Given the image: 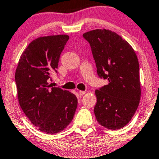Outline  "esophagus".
<instances>
[{
    "label": "esophagus",
    "mask_w": 159,
    "mask_h": 159,
    "mask_svg": "<svg viewBox=\"0 0 159 159\" xmlns=\"http://www.w3.org/2000/svg\"><path fill=\"white\" fill-rule=\"evenodd\" d=\"M85 94V91H79V95L80 96V97H82V96H83Z\"/></svg>",
    "instance_id": "esophagus-1"
}]
</instances>
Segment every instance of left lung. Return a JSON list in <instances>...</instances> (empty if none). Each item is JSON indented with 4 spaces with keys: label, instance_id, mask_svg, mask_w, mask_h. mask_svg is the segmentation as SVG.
<instances>
[{
    "label": "left lung",
    "instance_id": "left-lung-1",
    "mask_svg": "<svg viewBox=\"0 0 159 159\" xmlns=\"http://www.w3.org/2000/svg\"><path fill=\"white\" fill-rule=\"evenodd\" d=\"M83 37L90 43L98 74L109 81L95 90L96 119L107 129H120L131 121L140 103L137 56L127 41L109 29L92 30Z\"/></svg>",
    "mask_w": 159,
    "mask_h": 159
}]
</instances>
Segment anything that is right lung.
<instances>
[{
    "label": "right lung",
    "instance_id": "right-lung-1",
    "mask_svg": "<svg viewBox=\"0 0 159 159\" xmlns=\"http://www.w3.org/2000/svg\"><path fill=\"white\" fill-rule=\"evenodd\" d=\"M69 39L67 34L40 37L27 46L15 74L17 97L22 111L40 131L61 132L70 124L77 98L69 91L52 87L48 80L58 68L60 55Z\"/></svg>",
    "mask_w": 159,
    "mask_h": 159
}]
</instances>
